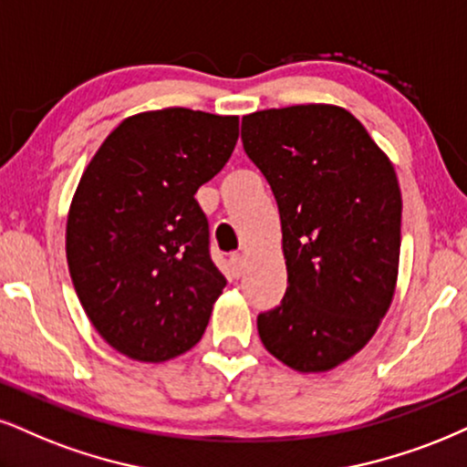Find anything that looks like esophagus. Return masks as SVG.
<instances>
[{
    "label": "esophagus",
    "instance_id": "1",
    "mask_svg": "<svg viewBox=\"0 0 467 467\" xmlns=\"http://www.w3.org/2000/svg\"><path fill=\"white\" fill-rule=\"evenodd\" d=\"M229 264H232V270L235 277H240V275L244 273V255L243 253H232V257H229Z\"/></svg>",
    "mask_w": 467,
    "mask_h": 467
}]
</instances>
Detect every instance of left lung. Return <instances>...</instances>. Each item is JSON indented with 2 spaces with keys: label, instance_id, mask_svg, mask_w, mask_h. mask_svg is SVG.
I'll return each mask as SVG.
<instances>
[{
  "label": "left lung",
  "instance_id": "1",
  "mask_svg": "<svg viewBox=\"0 0 467 467\" xmlns=\"http://www.w3.org/2000/svg\"><path fill=\"white\" fill-rule=\"evenodd\" d=\"M244 151L277 201L285 296L257 316L264 347L298 372L331 370L377 331L392 303L402 199L394 166L336 106L243 117Z\"/></svg>",
  "mask_w": 467,
  "mask_h": 467
}]
</instances>
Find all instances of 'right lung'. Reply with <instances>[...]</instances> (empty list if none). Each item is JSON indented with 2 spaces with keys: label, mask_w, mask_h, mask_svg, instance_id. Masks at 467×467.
<instances>
[{
  "label": "right lung",
  "mask_w": 467,
  "mask_h": 467,
  "mask_svg": "<svg viewBox=\"0 0 467 467\" xmlns=\"http://www.w3.org/2000/svg\"><path fill=\"white\" fill-rule=\"evenodd\" d=\"M235 142L238 117L166 108L125 119L84 171L67 221L68 270L119 353L158 364L203 336L227 279L194 194Z\"/></svg>",
  "instance_id": "obj_1"
}]
</instances>
